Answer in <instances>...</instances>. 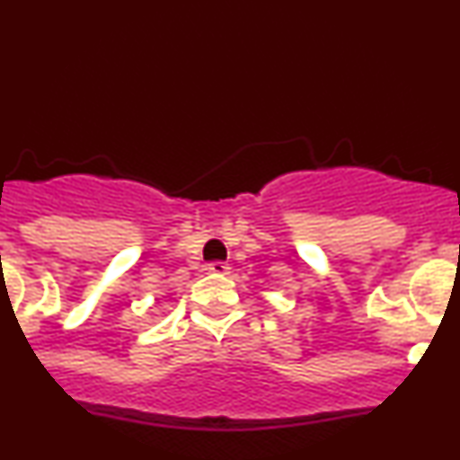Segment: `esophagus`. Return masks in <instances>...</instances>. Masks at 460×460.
Returning a JSON list of instances; mask_svg holds the SVG:
<instances>
[{"label": "esophagus", "mask_w": 460, "mask_h": 460, "mask_svg": "<svg viewBox=\"0 0 460 460\" xmlns=\"http://www.w3.org/2000/svg\"><path fill=\"white\" fill-rule=\"evenodd\" d=\"M207 270L214 275H229L231 267L226 262H211V264H207Z\"/></svg>", "instance_id": "34e87169"}]
</instances>
